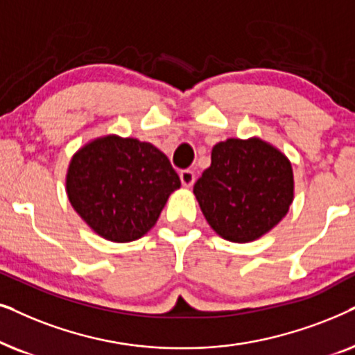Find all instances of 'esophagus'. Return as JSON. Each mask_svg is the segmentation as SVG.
<instances>
[{
	"label": "esophagus",
	"mask_w": 355,
	"mask_h": 355,
	"mask_svg": "<svg viewBox=\"0 0 355 355\" xmlns=\"http://www.w3.org/2000/svg\"><path fill=\"white\" fill-rule=\"evenodd\" d=\"M195 172H191V170H182L180 172V182L183 187L190 188L193 187V183H195Z\"/></svg>",
	"instance_id": "esophagus-1"
}]
</instances>
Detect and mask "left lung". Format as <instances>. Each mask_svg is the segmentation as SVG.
<instances>
[{"label": "left lung", "instance_id": "left-lung-1", "mask_svg": "<svg viewBox=\"0 0 355 355\" xmlns=\"http://www.w3.org/2000/svg\"><path fill=\"white\" fill-rule=\"evenodd\" d=\"M207 224L219 237L253 242L289 212L294 201L291 160L259 138L220 141L193 188Z\"/></svg>", "mask_w": 355, "mask_h": 355}]
</instances>
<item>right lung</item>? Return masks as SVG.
Instances as JSON below:
<instances>
[{"mask_svg": "<svg viewBox=\"0 0 355 355\" xmlns=\"http://www.w3.org/2000/svg\"><path fill=\"white\" fill-rule=\"evenodd\" d=\"M180 178L150 143L107 135L71 159L66 193L74 211L102 239L133 242L157 222Z\"/></svg>", "mask_w": 355, "mask_h": 355, "instance_id": "right-lung-1", "label": "right lung"}]
</instances>
